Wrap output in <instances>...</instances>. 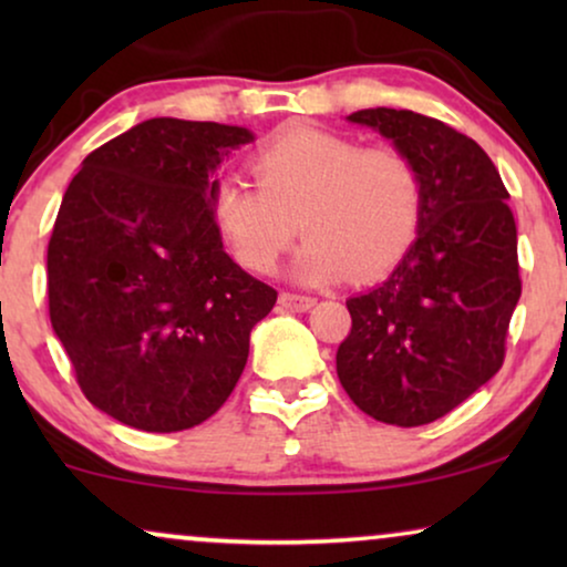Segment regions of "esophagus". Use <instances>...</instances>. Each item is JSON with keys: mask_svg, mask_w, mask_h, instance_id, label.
<instances>
[{"mask_svg": "<svg viewBox=\"0 0 567 567\" xmlns=\"http://www.w3.org/2000/svg\"><path fill=\"white\" fill-rule=\"evenodd\" d=\"M278 301H281V307L289 309V312H307V309L315 307L312 297H301V293H291V291H284L281 297H278Z\"/></svg>", "mask_w": 567, "mask_h": 567, "instance_id": "34e87169", "label": "esophagus"}]
</instances>
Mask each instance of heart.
<instances>
[{
	"label": "heart",
	"instance_id": "b5f03b06",
	"mask_svg": "<svg viewBox=\"0 0 567 567\" xmlns=\"http://www.w3.org/2000/svg\"><path fill=\"white\" fill-rule=\"evenodd\" d=\"M250 165L258 185L221 175L212 198L219 235L247 270L270 274L299 229L309 237L291 266L301 284L374 281L415 243L423 181L398 146L289 126Z\"/></svg>",
	"mask_w": 567,
	"mask_h": 567
}]
</instances>
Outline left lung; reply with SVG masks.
Listing matches in <instances>:
<instances>
[{
    "mask_svg": "<svg viewBox=\"0 0 567 567\" xmlns=\"http://www.w3.org/2000/svg\"><path fill=\"white\" fill-rule=\"evenodd\" d=\"M348 121L410 154L423 216L390 278L346 301L353 324L338 379L367 415L413 429L452 413L503 367L522 297L516 221L498 169L470 136L394 107Z\"/></svg>",
    "mask_w": 567,
    "mask_h": 567,
    "instance_id": "1",
    "label": "left lung"
}]
</instances>
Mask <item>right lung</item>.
<instances>
[{
	"label": "right lung",
	"instance_id": "right-lung-1",
	"mask_svg": "<svg viewBox=\"0 0 567 567\" xmlns=\"http://www.w3.org/2000/svg\"><path fill=\"white\" fill-rule=\"evenodd\" d=\"M252 131L150 118L87 154L49 243V315L84 398L131 429L185 431L239 382L276 289L224 252L216 169Z\"/></svg>",
	"mask_w": 567,
	"mask_h": 567
}]
</instances>
